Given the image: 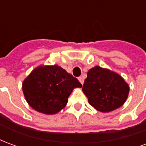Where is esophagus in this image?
Returning a JSON list of instances; mask_svg holds the SVG:
<instances>
[{
	"instance_id": "esophagus-1",
	"label": "esophagus",
	"mask_w": 146,
	"mask_h": 146,
	"mask_svg": "<svg viewBox=\"0 0 146 146\" xmlns=\"http://www.w3.org/2000/svg\"><path fill=\"white\" fill-rule=\"evenodd\" d=\"M78 80H79V81L80 82V84H81L83 85V84H84V78L80 76V77H79V78H78Z\"/></svg>"
}]
</instances>
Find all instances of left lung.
<instances>
[{"label": "left lung", "mask_w": 146, "mask_h": 146, "mask_svg": "<svg viewBox=\"0 0 146 146\" xmlns=\"http://www.w3.org/2000/svg\"><path fill=\"white\" fill-rule=\"evenodd\" d=\"M82 91L92 107L109 113L124 104L130 87L119 74L96 66L88 70Z\"/></svg>", "instance_id": "obj_1"}]
</instances>
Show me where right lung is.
Listing matches in <instances>:
<instances>
[{
  "label": "right lung",
  "instance_id": "add662e5",
  "mask_svg": "<svg viewBox=\"0 0 146 146\" xmlns=\"http://www.w3.org/2000/svg\"><path fill=\"white\" fill-rule=\"evenodd\" d=\"M81 87L78 80L58 65H40L25 78L22 88L30 106L52 115L66 107L73 89Z\"/></svg>",
  "mask_w": 146,
  "mask_h": 146
}]
</instances>
